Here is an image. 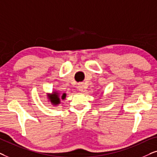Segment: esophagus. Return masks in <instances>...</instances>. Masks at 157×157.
<instances>
[{"mask_svg":"<svg viewBox=\"0 0 157 157\" xmlns=\"http://www.w3.org/2000/svg\"><path fill=\"white\" fill-rule=\"evenodd\" d=\"M77 89L79 90L82 92L83 90H84L85 89V85L83 83H79L78 85H77Z\"/></svg>","mask_w":157,"mask_h":157,"instance_id":"1","label":"esophagus"}]
</instances>
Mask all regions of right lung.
Segmentation results:
<instances>
[{
	"label": "right lung",
	"instance_id": "obj_1",
	"mask_svg": "<svg viewBox=\"0 0 157 157\" xmlns=\"http://www.w3.org/2000/svg\"><path fill=\"white\" fill-rule=\"evenodd\" d=\"M49 98L50 99V100H51L52 103L55 104V105H57V104H59L60 103L59 94H58L57 93H54L53 95H50V96H49ZM65 98H66V94L63 93L62 95V99L64 100Z\"/></svg>",
	"mask_w": 157,
	"mask_h": 157
}]
</instances>
